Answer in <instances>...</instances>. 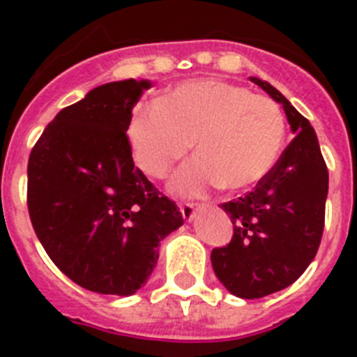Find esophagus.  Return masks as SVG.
<instances>
[{
  "mask_svg": "<svg viewBox=\"0 0 357 357\" xmlns=\"http://www.w3.org/2000/svg\"><path fill=\"white\" fill-rule=\"evenodd\" d=\"M196 209H198V206H196V204H187V202L179 206V211H181V217H183L185 222H190V220L195 218Z\"/></svg>",
  "mask_w": 357,
  "mask_h": 357,
  "instance_id": "1",
  "label": "esophagus"
}]
</instances>
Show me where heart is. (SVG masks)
Segmentation results:
<instances>
[{
	"label": "heart",
	"mask_w": 357,
	"mask_h": 357,
	"mask_svg": "<svg viewBox=\"0 0 357 357\" xmlns=\"http://www.w3.org/2000/svg\"><path fill=\"white\" fill-rule=\"evenodd\" d=\"M135 161L151 178L170 179L179 196H202L222 185L237 192L254 187L282 155L285 119L272 98L218 79L181 83L165 102L140 103L128 126Z\"/></svg>",
	"instance_id": "heart-1"
}]
</instances>
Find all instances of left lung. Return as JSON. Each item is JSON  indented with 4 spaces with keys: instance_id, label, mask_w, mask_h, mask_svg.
<instances>
[{
    "instance_id": "obj_1",
    "label": "left lung",
    "mask_w": 357,
    "mask_h": 357,
    "mask_svg": "<svg viewBox=\"0 0 357 357\" xmlns=\"http://www.w3.org/2000/svg\"><path fill=\"white\" fill-rule=\"evenodd\" d=\"M255 85L282 103L294 139L255 189L222 204L234 237L211 252L213 271L238 298H263L298 280L317 255L324 229L328 168L315 129L282 92Z\"/></svg>"
}]
</instances>
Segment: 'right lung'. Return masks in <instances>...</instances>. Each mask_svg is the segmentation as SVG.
<instances>
[{"label":"right lung","mask_w":357,"mask_h":357,"mask_svg":"<svg viewBox=\"0 0 357 357\" xmlns=\"http://www.w3.org/2000/svg\"><path fill=\"white\" fill-rule=\"evenodd\" d=\"M150 81H114L64 107L27 165V209L50 259L81 285L129 296L159 244L183 224L178 206L135 167L128 126Z\"/></svg>","instance_id":"add662e5"}]
</instances>
